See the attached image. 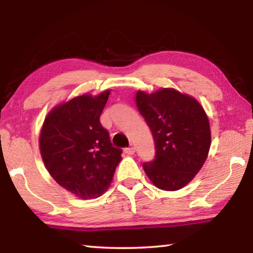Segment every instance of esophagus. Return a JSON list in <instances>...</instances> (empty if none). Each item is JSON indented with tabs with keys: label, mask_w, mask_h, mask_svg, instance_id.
Returning <instances> with one entry per match:
<instances>
[{
	"label": "esophagus",
	"mask_w": 253,
	"mask_h": 253,
	"mask_svg": "<svg viewBox=\"0 0 253 253\" xmlns=\"http://www.w3.org/2000/svg\"><path fill=\"white\" fill-rule=\"evenodd\" d=\"M125 153L127 154V155H134L135 153V147H128L125 149Z\"/></svg>",
	"instance_id": "esophagus-1"
}]
</instances>
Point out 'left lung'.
<instances>
[{
    "label": "left lung",
    "mask_w": 253,
    "mask_h": 253,
    "mask_svg": "<svg viewBox=\"0 0 253 253\" xmlns=\"http://www.w3.org/2000/svg\"><path fill=\"white\" fill-rule=\"evenodd\" d=\"M135 100L155 142V160L144 163L145 173L161 190H181L208 158L211 129L207 113L195 98L173 88L138 90Z\"/></svg>",
    "instance_id": "8db88e82"
}]
</instances>
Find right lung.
Instances as JSON below:
<instances>
[{
	"label": "right lung",
	"mask_w": 253,
	"mask_h": 253,
	"mask_svg": "<svg viewBox=\"0 0 253 253\" xmlns=\"http://www.w3.org/2000/svg\"><path fill=\"white\" fill-rule=\"evenodd\" d=\"M109 93H84L57 105L41 128L39 146L45 169L79 199L102 195L122 161V149L113 147L99 121Z\"/></svg>",
	"instance_id": "right-lung-1"
}]
</instances>
